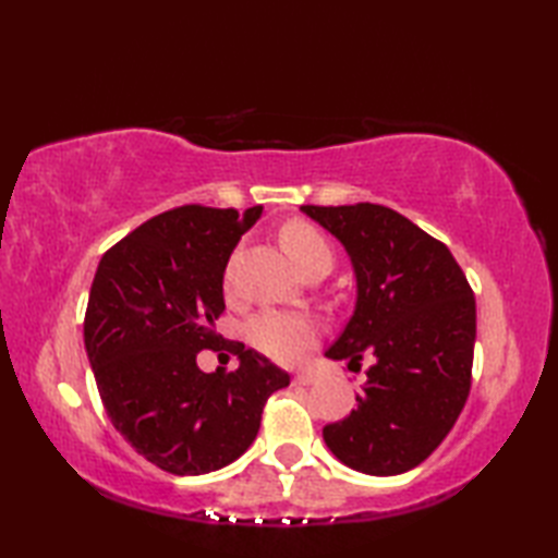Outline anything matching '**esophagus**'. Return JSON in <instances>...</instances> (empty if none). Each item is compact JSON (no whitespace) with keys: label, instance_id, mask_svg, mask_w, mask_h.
<instances>
[{"label":"esophagus","instance_id":"34e87169","mask_svg":"<svg viewBox=\"0 0 558 558\" xmlns=\"http://www.w3.org/2000/svg\"><path fill=\"white\" fill-rule=\"evenodd\" d=\"M314 381H316V376H314V372H310V369L294 374V384H298V386H310V384H314Z\"/></svg>","mask_w":558,"mask_h":558}]
</instances>
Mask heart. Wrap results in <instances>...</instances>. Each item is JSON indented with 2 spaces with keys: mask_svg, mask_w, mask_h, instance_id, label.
Listing matches in <instances>:
<instances>
[{
  "mask_svg": "<svg viewBox=\"0 0 558 558\" xmlns=\"http://www.w3.org/2000/svg\"><path fill=\"white\" fill-rule=\"evenodd\" d=\"M280 242L294 260V266L306 270L314 264H330V246L326 236L310 222H288L280 232ZM248 342L276 362H298L314 348L318 324L310 314L298 312H260L246 326Z\"/></svg>",
  "mask_w": 558,
  "mask_h": 558,
  "instance_id": "obj_1",
  "label": "heart"
}]
</instances>
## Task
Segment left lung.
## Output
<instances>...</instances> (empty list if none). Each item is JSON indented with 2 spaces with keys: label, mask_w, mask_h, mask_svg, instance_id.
I'll return each instance as SVG.
<instances>
[{
  "label": "left lung",
  "mask_w": 558,
  "mask_h": 558,
  "mask_svg": "<svg viewBox=\"0 0 558 558\" xmlns=\"http://www.w3.org/2000/svg\"><path fill=\"white\" fill-rule=\"evenodd\" d=\"M345 248L357 300L328 360L372 354L345 420L324 426L342 465L390 477L417 468L453 429L470 393L477 312L448 246L376 204L300 206Z\"/></svg>",
  "instance_id": "left-lung-1"
}]
</instances>
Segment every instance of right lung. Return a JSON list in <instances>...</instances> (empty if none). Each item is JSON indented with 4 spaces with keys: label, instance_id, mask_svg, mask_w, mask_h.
Listing matches in <instances>:
<instances>
[{
    "label": "right lung",
    "instance_id": "obj_1",
    "mask_svg": "<svg viewBox=\"0 0 558 558\" xmlns=\"http://www.w3.org/2000/svg\"><path fill=\"white\" fill-rule=\"evenodd\" d=\"M264 206H182L150 218L100 258L83 342L105 412L138 456L172 475H206L254 444L270 393L290 386L242 342L216 333L222 278ZM201 349H228L241 366L206 375Z\"/></svg>",
    "mask_w": 558,
    "mask_h": 558
}]
</instances>
